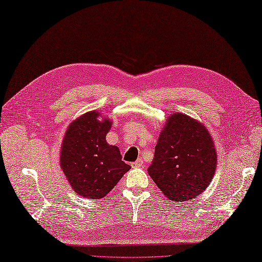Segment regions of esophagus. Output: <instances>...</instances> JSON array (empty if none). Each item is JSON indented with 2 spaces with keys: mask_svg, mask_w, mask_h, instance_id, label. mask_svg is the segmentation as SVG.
I'll list each match as a JSON object with an SVG mask.
<instances>
[{
  "mask_svg": "<svg viewBox=\"0 0 262 262\" xmlns=\"http://www.w3.org/2000/svg\"><path fill=\"white\" fill-rule=\"evenodd\" d=\"M142 164H143L142 159H138L137 161H135V162H132V163H131L132 168H140V167H142Z\"/></svg>",
  "mask_w": 262,
  "mask_h": 262,
  "instance_id": "34e87169",
  "label": "esophagus"
}]
</instances>
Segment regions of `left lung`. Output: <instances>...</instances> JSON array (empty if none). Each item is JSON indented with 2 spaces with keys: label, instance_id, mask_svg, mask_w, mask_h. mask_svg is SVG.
<instances>
[{
  "label": "left lung",
  "instance_id": "1",
  "mask_svg": "<svg viewBox=\"0 0 262 262\" xmlns=\"http://www.w3.org/2000/svg\"><path fill=\"white\" fill-rule=\"evenodd\" d=\"M215 167V146L206 126L186 114H171L148 169L158 188L172 201H189L207 189Z\"/></svg>",
  "mask_w": 262,
  "mask_h": 262
}]
</instances>
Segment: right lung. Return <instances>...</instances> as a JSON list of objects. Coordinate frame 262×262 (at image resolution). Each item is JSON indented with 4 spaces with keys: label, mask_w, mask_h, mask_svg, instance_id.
Returning <instances> with one entry per match:
<instances>
[{
    "label": "right lung",
    "mask_w": 262,
    "mask_h": 262,
    "mask_svg": "<svg viewBox=\"0 0 262 262\" xmlns=\"http://www.w3.org/2000/svg\"><path fill=\"white\" fill-rule=\"evenodd\" d=\"M100 112H86L68 127L61 146L60 165L73 191L84 198L101 199L117 186L130 165L105 137L112 122L100 121Z\"/></svg>",
    "instance_id": "add662e5"
}]
</instances>
